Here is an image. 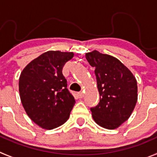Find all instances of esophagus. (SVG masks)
<instances>
[{"label":"esophagus","instance_id":"obj_1","mask_svg":"<svg viewBox=\"0 0 157 157\" xmlns=\"http://www.w3.org/2000/svg\"><path fill=\"white\" fill-rule=\"evenodd\" d=\"M78 97H79L80 99H82V98L83 97V92H82V91H81V92H79L78 94Z\"/></svg>","mask_w":157,"mask_h":157}]
</instances>
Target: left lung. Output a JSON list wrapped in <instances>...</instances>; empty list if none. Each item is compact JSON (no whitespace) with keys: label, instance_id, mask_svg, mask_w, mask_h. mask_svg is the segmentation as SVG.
Returning <instances> with one entry per match:
<instances>
[{"label":"left lung","instance_id":"left-lung-1","mask_svg":"<svg viewBox=\"0 0 157 157\" xmlns=\"http://www.w3.org/2000/svg\"><path fill=\"white\" fill-rule=\"evenodd\" d=\"M86 58L94 67L99 103L91 107L94 120L107 129H116L132 113L137 102V82L120 60L97 50L86 53Z\"/></svg>","mask_w":157,"mask_h":157}]
</instances>
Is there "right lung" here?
I'll return each instance as SVG.
<instances>
[{"mask_svg":"<svg viewBox=\"0 0 157 157\" xmlns=\"http://www.w3.org/2000/svg\"><path fill=\"white\" fill-rule=\"evenodd\" d=\"M72 52L50 50L31 61L19 78L22 106L31 120L44 129L64 124L75 103L67 89L63 68Z\"/></svg>","mask_w":157,"mask_h":157,"instance_id":"right-lung-1","label":"right lung"}]
</instances>
